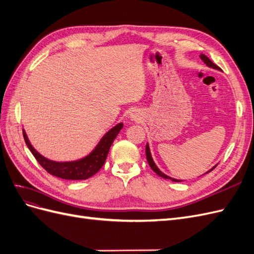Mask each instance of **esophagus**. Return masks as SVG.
I'll use <instances>...</instances> for the list:
<instances>
[{
    "label": "esophagus",
    "mask_w": 254,
    "mask_h": 254,
    "mask_svg": "<svg viewBox=\"0 0 254 254\" xmlns=\"http://www.w3.org/2000/svg\"><path fill=\"white\" fill-rule=\"evenodd\" d=\"M130 119H131V121L137 122V121L141 120V117H140L139 113H137V112H132L131 114H130Z\"/></svg>",
    "instance_id": "obj_1"
}]
</instances>
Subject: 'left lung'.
Masks as SVG:
<instances>
[{
	"instance_id": "obj_1",
	"label": "left lung",
	"mask_w": 254,
	"mask_h": 254,
	"mask_svg": "<svg viewBox=\"0 0 254 254\" xmlns=\"http://www.w3.org/2000/svg\"><path fill=\"white\" fill-rule=\"evenodd\" d=\"M201 58V60L203 61V63L207 65V66H210V67H213V68H215V70H220V68L215 64H213L212 61L207 58L204 54H201L200 56H199ZM146 158H147V162H148V164H149V166L151 167V170L155 172L157 175H159L160 177H162V178H164V179H170V180H172V181H175V182H180V181H182V180H178V179H175V178H172V177H170V176H167V175H165L164 173H162L161 172L159 168H158V166L156 165V163L153 162V160H152V157H151V153H150V149H149V146H148V143L146 144ZM217 165H215L214 167H212L210 171H207L205 174H207V173H210L211 171H213L215 167H216Z\"/></svg>"
}]
</instances>
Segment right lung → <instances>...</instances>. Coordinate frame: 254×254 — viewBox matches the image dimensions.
<instances>
[{
  "instance_id": "obj_1",
  "label": "right lung",
  "mask_w": 254,
  "mask_h": 254,
  "mask_svg": "<svg viewBox=\"0 0 254 254\" xmlns=\"http://www.w3.org/2000/svg\"><path fill=\"white\" fill-rule=\"evenodd\" d=\"M122 128L123 123L111 128L88 156L79 160L71 161V162H56V161L47 159L33 147L24 130H23V136H24L27 147L32 151L36 160L49 174L65 180H84L101 170L108 156L111 145Z\"/></svg>"
}]
</instances>
